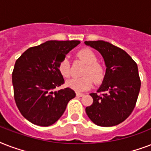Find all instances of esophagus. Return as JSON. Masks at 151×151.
<instances>
[{
	"mask_svg": "<svg viewBox=\"0 0 151 151\" xmlns=\"http://www.w3.org/2000/svg\"><path fill=\"white\" fill-rule=\"evenodd\" d=\"M76 96H77L78 97H81L84 96V94H82V93H80V92H77V93H76Z\"/></svg>",
	"mask_w": 151,
	"mask_h": 151,
	"instance_id": "1",
	"label": "esophagus"
}]
</instances>
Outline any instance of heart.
I'll return each instance as SVG.
<instances>
[{
  "label": "heart",
  "mask_w": 151,
  "mask_h": 151,
  "mask_svg": "<svg viewBox=\"0 0 151 151\" xmlns=\"http://www.w3.org/2000/svg\"><path fill=\"white\" fill-rule=\"evenodd\" d=\"M78 57L86 63V66L82 72L83 77L68 80L66 85L76 92H84L92 87L93 81L96 84L102 82L105 77L106 70L103 64L97 62L96 55L88 48H84L79 51ZM59 70L63 78H68L70 77V64L67 57H64L60 61Z\"/></svg>",
  "instance_id": "b5f03b06"
}]
</instances>
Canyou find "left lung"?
Segmentation results:
<instances>
[{"label":"left lung","mask_w":151,"mask_h":151,"mask_svg":"<svg viewBox=\"0 0 151 151\" xmlns=\"http://www.w3.org/2000/svg\"><path fill=\"white\" fill-rule=\"evenodd\" d=\"M102 55L106 70L97 92L91 93L93 103L85 109L94 124L102 127L122 123L135 108L140 90L138 66L126 52L104 41H85Z\"/></svg>","instance_id":"8db88e82"}]
</instances>
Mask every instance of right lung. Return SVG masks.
Instances as JSON below:
<instances>
[{
    "label": "right lung",
    "mask_w": 151,
    "mask_h": 151,
    "mask_svg": "<svg viewBox=\"0 0 151 151\" xmlns=\"http://www.w3.org/2000/svg\"><path fill=\"white\" fill-rule=\"evenodd\" d=\"M79 41H48L25 51L12 72L14 98L22 115L39 126H49L63 114L75 97L70 88L55 91L64 83L59 64Z\"/></svg>",
    "instance_id": "1"
}]
</instances>
